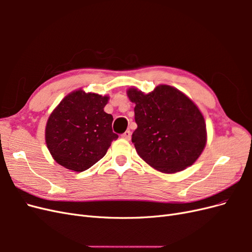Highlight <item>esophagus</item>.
<instances>
[{
	"label": "esophagus",
	"mask_w": 252,
	"mask_h": 252,
	"mask_svg": "<svg viewBox=\"0 0 252 252\" xmlns=\"http://www.w3.org/2000/svg\"><path fill=\"white\" fill-rule=\"evenodd\" d=\"M121 136H122V138H123V139H125V140H130V138H131V132H130V130H126Z\"/></svg>",
	"instance_id": "esophagus-1"
}]
</instances>
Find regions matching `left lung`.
Masks as SVG:
<instances>
[{
    "label": "left lung",
    "instance_id": "1",
    "mask_svg": "<svg viewBox=\"0 0 252 252\" xmlns=\"http://www.w3.org/2000/svg\"><path fill=\"white\" fill-rule=\"evenodd\" d=\"M138 125L132 143L138 155L164 173L191 166L203 152L207 131L197 106L177 88L158 85L145 94L134 87L127 90Z\"/></svg>",
    "mask_w": 252,
    "mask_h": 252
}]
</instances>
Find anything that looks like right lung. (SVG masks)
<instances>
[{
    "label": "right lung",
    "mask_w": 252,
    "mask_h": 252,
    "mask_svg": "<svg viewBox=\"0 0 252 252\" xmlns=\"http://www.w3.org/2000/svg\"><path fill=\"white\" fill-rule=\"evenodd\" d=\"M107 95L82 89L66 95L48 118L45 140L53 159L65 168L84 171L106 155L119 135L112 131L111 114L104 107Z\"/></svg>",
    "instance_id": "obj_1"
}]
</instances>
